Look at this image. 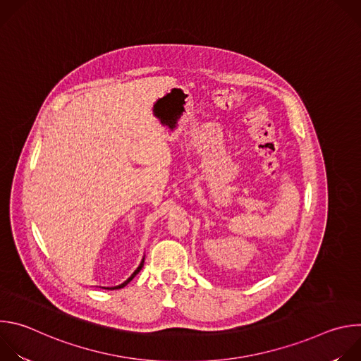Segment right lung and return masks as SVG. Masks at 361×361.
Returning <instances> with one entry per match:
<instances>
[{
  "mask_svg": "<svg viewBox=\"0 0 361 361\" xmlns=\"http://www.w3.org/2000/svg\"><path fill=\"white\" fill-rule=\"evenodd\" d=\"M142 266H144V260H142V262H141V263H140V266H138V269H137V270H135V271H134V273H133V274H131V277H130V279H128V280H127V281H124V283H123V284H120V286H116V287H110V288H109V287H107V290H117V288H123V287H126V286H127V284H128V283H130V281H131V280H133V279H134V277H135V276H137V274H138V273H140V270H141V269H142Z\"/></svg>",
  "mask_w": 361,
  "mask_h": 361,
  "instance_id": "add662e5",
  "label": "right lung"
}]
</instances>
